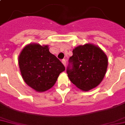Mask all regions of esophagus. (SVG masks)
<instances>
[{"label": "esophagus", "mask_w": 125, "mask_h": 125, "mask_svg": "<svg viewBox=\"0 0 125 125\" xmlns=\"http://www.w3.org/2000/svg\"><path fill=\"white\" fill-rule=\"evenodd\" d=\"M62 64H64V67H66V61H65V59H63V60H62Z\"/></svg>", "instance_id": "1"}]
</instances>
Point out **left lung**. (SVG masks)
I'll return each mask as SVG.
<instances>
[{
  "label": "left lung",
  "mask_w": 125,
  "mask_h": 125,
  "mask_svg": "<svg viewBox=\"0 0 125 125\" xmlns=\"http://www.w3.org/2000/svg\"><path fill=\"white\" fill-rule=\"evenodd\" d=\"M69 62L67 73L69 80L84 92L96 87L102 82L108 65L106 54L92 44L76 47Z\"/></svg>",
  "instance_id": "1"
}]
</instances>
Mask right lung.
<instances>
[{
	"label": "right lung",
	"instance_id": "add662e5",
	"mask_svg": "<svg viewBox=\"0 0 125 125\" xmlns=\"http://www.w3.org/2000/svg\"><path fill=\"white\" fill-rule=\"evenodd\" d=\"M18 64L26 84L38 92L51 89L65 70L63 64L49 52L48 46L39 44L25 47L18 56Z\"/></svg>",
	"mask_w": 125,
	"mask_h": 125
}]
</instances>
